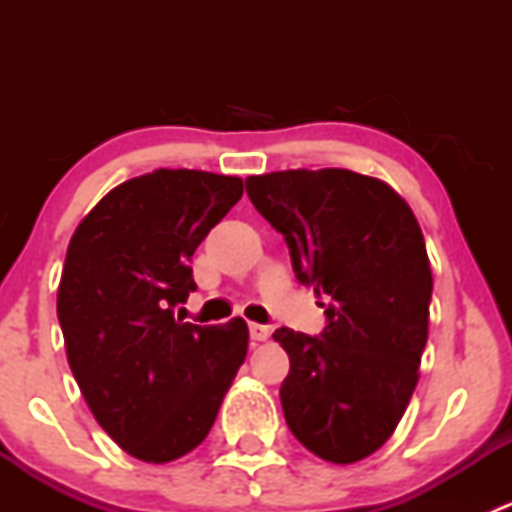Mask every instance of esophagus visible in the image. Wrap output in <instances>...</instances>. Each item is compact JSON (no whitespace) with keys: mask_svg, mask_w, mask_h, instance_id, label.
Here are the masks:
<instances>
[{"mask_svg":"<svg viewBox=\"0 0 512 512\" xmlns=\"http://www.w3.org/2000/svg\"><path fill=\"white\" fill-rule=\"evenodd\" d=\"M270 327H265V324H255L252 322L250 324V337H252V342H267V339H270Z\"/></svg>","mask_w":512,"mask_h":512,"instance_id":"34e87169","label":"esophagus"}]
</instances>
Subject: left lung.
<instances>
[{
  "label": "left lung",
  "instance_id": "left-lung-1",
  "mask_svg": "<svg viewBox=\"0 0 512 512\" xmlns=\"http://www.w3.org/2000/svg\"><path fill=\"white\" fill-rule=\"evenodd\" d=\"M245 188L297 280L327 297L319 337L275 332L285 421L314 456L349 466L389 441L418 384L433 289L423 232L391 185L354 170H277Z\"/></svg>",
  "mask_w": 512,
  "mask_h": 512
}]
</instances>
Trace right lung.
I'll list each match as a JSON object with an SVG mask.
<instances>
[{
    "instance_id": "right-lung-1",
    "label": "right lung",
    "mask_w": 512,
    "mask_h": 512,
    "mask_svg": "<svg viewBox=\"0 0 512 512\" xmlns=\"http://www.w3.org/2000/svg\"><path fill=\"white\" fill-rule=\"evenodd\" d=\"M242 198V178L158 168L116 185L71 235L59 312L66 359L98 426L146 463L205 441L247 356L245 319H175L190 257Z\"/></svg>"
}]
</instances>
